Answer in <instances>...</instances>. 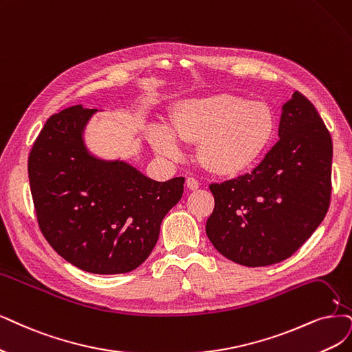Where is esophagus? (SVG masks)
Here are the masks:
<instances>
[{
  "label": "esophagus",
  "instance_id": "esophagus-1",
  "mask_svg": "<svg viewBox=\"0 0 352 352\" xmlns=\"http://www.w3.org/2000/svg\"><path fill=\"white\" fill-rule=\"evenodd\" d=\"M186 186H187V188H188V190H191V191L197 190V188L200 187L199 181H197L196 178H191V177H188V178L186 179Z\"/></svg>",
  "mask_w": 352,
  "mask_h": 352
}]
</instances>
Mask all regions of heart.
Listing matches in <instances>:
<instances>
[{"mask_svg":"<svg viewBox=\"0 0 352 352\" xmlns=\"http://www.w3.org/2000/svg\"><path fill=\"white\" fill-rule=\"evenodd\" d=\"M169 129L152 127V148L166 158L179 155L177 140L199 143L197 161L216 177H236L255 166L276 136L277 120L267 102L228 93L177 101L169 111Z\"/></svg>","mask_w":352,"mask_h":352,"instance_id":"obj_1","label":"heart"}]
</instances>
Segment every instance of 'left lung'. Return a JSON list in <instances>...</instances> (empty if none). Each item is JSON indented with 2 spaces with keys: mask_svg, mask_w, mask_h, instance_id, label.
<instances>
[{
  "mask_svg": "<svg viewBox=\"0 0 352 352\" xmlns=\"http://www.w3.org/2000/svg\"><path fill=\"white\" fill-rule=\"evenodd\" d=\"M278 136L252 173L210 186L214 210L206 223L207 238L245 267L292 256L328 213L332 139L314 104L298 91L283 104Z\"/></svg>",
  "mask_w": 352,
  "mask_h": 352,
  "instance_id": "8db88e82",
  "label": "left lung"
}]
</instances>
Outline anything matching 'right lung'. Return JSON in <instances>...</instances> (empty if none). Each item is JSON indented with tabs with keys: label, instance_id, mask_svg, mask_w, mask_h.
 I'll list each match as a JSON object with an SVG mask.
<instances>
[{
	"label": "right lung",
	"instance_id": "add662e5",
	"mask_svg": "<svg viewBox=\"0 0 352 352\" xmlns=\"http://www.w3.org/2000/svg\"><path fill=\"white\" fill-rule=\"evenodd\" d=\"M97 113L78 104L49 117L29 156L30 190L38 226L63 259L93 274H124L151 255L184 178L160 183L91 152L85 129Z\"/></svg>",
	"mask_w": 352,
	"mask_h": 352
}]
</instances>
